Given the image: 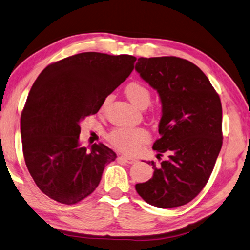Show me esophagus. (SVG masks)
Here are the masks:
<instances>
[{"label": "esophagus", "mask_w": 250, "mask_h": 250, "mask_svg": "<svg viewBox=\"0 0 250 250\" xmlns=\"http://www.w3.org/2000/svg\"><path fill=\"white\" fill-rule=\"evenodd\" d=\"M121 159L124 160L126 164H129V165L135 164V163H136V161H137L135 158H132V157H127V156H122Z\"/></svg>", "instance_id": "obj_1"}]
</instances>
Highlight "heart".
Masks as SVG:
<instances>
[{"label": "heart", "mask_w": 250, "mask_h": 250, "mask_svg": "<svg viewBox=\"0 0 250 250\" xmlns=\"http://www.w3.org/2000/svg\"><path fill=\"white\" fill-rule=\"evenodd\" d=\"M125 95L138 108H146L150 103L151 93L142 82L133 81L125 86ZM107 104L104 101L103 108ZM108 141L114 147L124 152H134L143 144L149 141V135L143 128L116 127L108 134Z\"/></svg>", "instance_id": "heart-1"}]
</instances>
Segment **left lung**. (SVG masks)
<instances>
[{
	"label": "left lung",
	"mask_w": 250,
	"mask_h": 250,
	"mask_svg": "<svg viewBox=\"0 0 250 250\" xmlns=\"http://www.w3.org/2000/svg\"><path fill=\"white\" fill-rule=\"evenodd\" d=\"M136 71L159 93L163 116L154 150L160 159L147 182L136 191L154 207L189 203L207 185L223 144L222 103L202 70L178 57L139 58Z\"/></svg>",
	"instance_id": "left-lung-1"
}]
</instances>
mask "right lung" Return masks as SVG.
<instances>
[{
	"mask_svg": "<svg viewBox=\"0 0 250 250\" xmlns=\"http://www.w3.org/2000/svg\"><path fill=\"white\" fill-rule=\"evenodd\" d=\"M136 57L81 52L52 62L29 91L21 115L25 164L50 199L72 205L89 196L116 154L104 144L81 147L80 122L99 112L134 70Z\"/></svg>",
	"mask_w": 250,
	"mask_h": 250,
	"instance_id": "1",
	"label": "right lung"
}]
</instances>
